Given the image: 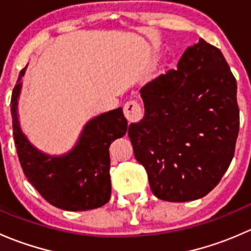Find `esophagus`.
<instances>
[{
	"label": "esophagus",
	"instance_id": "obj_1",
	"mask_svg": "<svg viewBox=\"0 0 251 251\" xmlns=\"http://www.w3.org/2000/svg\"><path fill=\"white\" fill-rule=\"evenodd\" d=\"M124 114H125V118L127 119L128 123H136V121L141 120L142 116H143L142 108L137 100L126 102V104L124 105Z\"/></svg>",
	"mask_w": 251,
	"mask_h": 251
}]
</instances>
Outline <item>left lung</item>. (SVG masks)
<instances>
[{
    "mask_svg": "<svg viewBox=\"0 0 251 251\" xmlns=\"http://www.w3.org/2000/svg\"><path fill=\"white\" fill-rule=\"evenodd\" d=\"M140 92L144 116L127 135L151 192L176 203L203 198L228 169L239 132L237 81L224 54L201 39Z\"/></svg>",
    "mask_w": 251,
    "mask_h": 251,
    "instance_id": "8db88e82",
    "label": "left lung"
}]
</instances>
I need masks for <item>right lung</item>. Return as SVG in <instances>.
Segmentation results:
<instances>
[{
  "label": "right lung",
  "instance_id": "obj_1",
  "mask_svg": "<svg viewBox=\"0 0 251 251\" xmlns=\"http://www.w3.org/2000/svg\"><path fill=\"white\" fill-rule=\"evenodd\" d=\"M25 70L26 67L18 76L11 100L13 137L25 176L44 199L58 209L85 211L103 206L111 192L109 147L127 131L123 108L91 119L68 153L50 155L27 140L20 127L18 100Z\"/></svg>",
  "mask_w": 251,
  "mask_h": 251
}]
</instances>
